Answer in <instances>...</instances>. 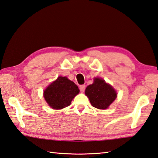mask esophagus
Masks as SVG:
<instances>
[{
    "instance_id": "34e87169",
    "label": "esophagus",
    "mask_w": 158,
    "mask_h": 158,
    "mask_svg": "<svg viewBox=\"0 0 158 158\" xmlns=\"http://www.w3.org/2000/svg\"><path fill=\"white\" fill-rule=\"evenodd\" d=\"M85 85H81L79 86V89H80V92L83 93V92L85 91Z\"/></svg>"
}]
</instances>
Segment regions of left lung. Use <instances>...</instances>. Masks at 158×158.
I'll list each match as a JSON object with an SVG mask.
<instances>
[{
	"mask_svg": "<svg viewBox=\"0 0 158 158\" xmlns=\"http://www.w3.org/2000/svg\"><path fill=\"white\" fill-rule=\"evenodd\" d=\"M85 94L92 106L99 110L107 109L117 97L112 86L98 77L94 78L93 83L86 88Z\"/></svg>",
	"mask_w": 158,
	"mask_h": 158,
	"instance_id": "obj_1",
	"label": "left lung"
}]
</instances>
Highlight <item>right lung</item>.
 Wrapping results in <instances>:
<instances>
[{
  "label": "right lung",
  "mask_w": 158,
  "mask_h": 158,
  "mask_svg": "<svg viewBox=\"0 0 158 158\" xmlns=\"http://www.w3.org/2000/svg\"><path fill=\"white\" fill-rule=\"evenodd\" d=\"M79 93L75 83L66 77H59L44 91L46 103L54 110H61L69 106L71 101Z\"/></svg>",
  "instance_id": "add662e5"
}]
</instances>
